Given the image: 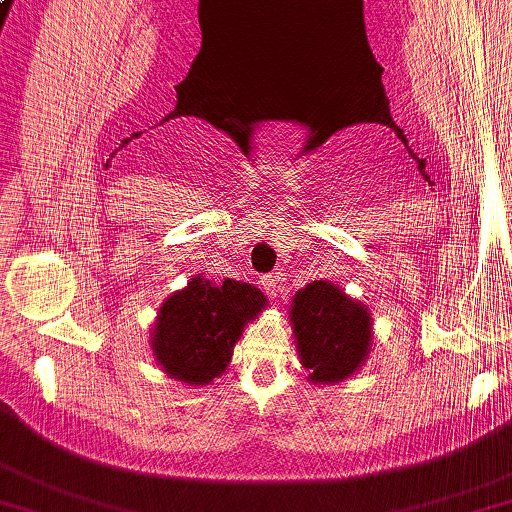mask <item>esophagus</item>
<instances>
[{
	"instance_id": "esophagus-1",
	"label": "esophagus",
	"mask_w": 512,
	"mask_h": 512,
	"mask_svg": "<svg viewBox=\"0 0 512 512\" xmlns=\"http://www.w3.org/2000/svg\"><path fill=\"white\" fill-rule=\"evenodd\" d=\"M261 285L265 294H270L272 299H276L281 294V276L279 274H265L261 279Z\"/></svg>"
}]
</instances>
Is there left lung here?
I'll return each mask as SVG.
<instances>
[{"mask_svg":"<svg viewBox=\"0 0 512 512\" xmlns=\"http://www.w3.org/2000/svg\"><path fill=\"white\" fill-rule=\"evenodd\" d=\"M292 326L299 357L310 380H346L364 362L371 344V317L364 306L326 281H315L292 301Z\"/></svg>","mask_w":512,"mask_h":512,"instance_id":"obj_1","label":"left lung"}]
</instances>
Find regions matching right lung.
<instances>
[{
    "instance_id": "obj_1",
    "label": "right lung",
    "mask_w": 512,
    "mask_h": 512,
    "mask_svg": "<svg viewBox=\"0 0 512 512\" xmlns=\"http://www.w3.org/2000/svg\"><path fill=\"white\" fill-rule=\"evenodd\" d=\"M265 306L254 285L224 279L213 285L197 276L159 308L152 351L168 375L188 384H209L227 369L242 326Z\"/></svg>"
}]
</instances>
